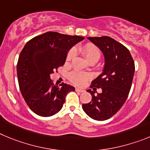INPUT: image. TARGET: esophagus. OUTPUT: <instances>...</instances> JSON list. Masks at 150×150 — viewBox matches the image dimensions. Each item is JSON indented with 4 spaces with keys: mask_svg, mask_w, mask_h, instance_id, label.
I'll return each instance as SVG.
<instances>
[{
    "mask_svg": "<svg viewBox=\"0 0 150 150\" xmlns=\"http://www.w3.org/2000/svg\"><path fill=\"white\" fill-rule=\"evenodd\" d=\"M75 91H76L77 93H83V92H84V90L79 88H75Z\"/></svg>",
    "mask_w": 150,
    "mask_h": 150,
    "instance_id": "obj_1",
    "label": "esophagus"
}]
</instances>
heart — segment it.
Here are the masks:
<instances>
[{"label":"heart","instance_id":"heart-1","mask_svg":"<svg viewBox=\"0 0 150 150\" xmlns=\"http://www.w3.org/2000/svg\"><path fill=\"white\" fill-rule=\"evenodd\" d=\"M78 51L84 57V58L89 63H96L101 57L100 50L93 43H86L84 45H81L78 48ZM75 56V51L71 49L69 51L66 57V61L69 62ZM69 80L77 86H83L85 82L88 80V75L83 72L73 71L69 75Z\"/></svg>","mask_w":150,"mask_h":150}]
</instances>
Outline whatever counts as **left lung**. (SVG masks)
Wrapping results in <instances>:
<instances>
[{"instance_id": "left-lung-1", "label": "left lung", "mask_w": 150, "mask_h": 150, "mask_svg": "<svg viewBox=\"0 0 150 150\" xmlns=\"http://www.w3.org/2000/svg\"><path fill=\"white\" fill-rule=\"evenodd\" d=\"M105 57L103 72L92 81L88 90L92 100L83 104L84 112L92 119L106 120L117 114L126 101L134 73V63L129 49L109 36L88 37ZM97 88L101 94L95 95Z\"/></svg>"}]
</instances>
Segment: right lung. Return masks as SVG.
<instances>
[{
	"mask_svg": "<svg viewBox=\"0 0 150 150\" xmlns=\"http://www.w3.org/2000/svg\"><path fill=\"white\" fill-rule=\"evenodd\" d=\"M79 36L47 32L26 43L18 57L17 75L21 93L28 107L41 117H51L61 110L69 92L75 87L54 84L50 75L63 66L69 50L83 40Z\"/></svg>",
	"mask_w": 150,
	"mask_h": 150,
	"instance_id": "right-lung-1",
	"label": "right lung"
}]
</instances>
